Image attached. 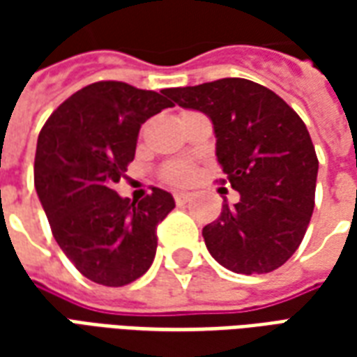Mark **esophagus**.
I'll use <instances>...</instances> for the list:
<instances>
[{
	"label": "esophagus",
	"mask_w": 357,
	"mask_h": 357,
	"mask_svg": "<svg viewBox=\"0 0 357 357\" xmlns=\"http://www.w3.org/2000/svg\"><path fill=\"white\" fill-rule=\"evenodd\" d=\"M174 199H176V204L183 206V204H185V202L191 199V195L183 193V191H181V193H174Z\"/></svg>",
	"instance_id": "obj_1"
}]
</instances>
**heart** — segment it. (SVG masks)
Instances as JSON below:
<instances>
[{
  "instance_id": "obj_1",
  "label": "heart",
  "mask_w": 357,
  "mask_h": 357,
  "mask_svg": "<svg viewBox=\"0 0 357 357\" xmlns=\"http://www.w3.org/2000/svg\"><path fill=\"white\" fill-rule=\"evenodd\" d=\"M195 176V166L191 162H172L162 172V179L170 185H183Z\"/></svg>"
}]
</instances>
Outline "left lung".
Listing matches in <instances>:
<instances>
[{"label": "left lung", "instance_id": "1", "mask_svg": "<svg viewBox=\"0 0 357 357\" xmlns=\"http://www.w3.org/2000/svg\"><path fill=\"white\" fill-rule=\"evenodd\" d=\"M183 109L212 120L216 156L241 195L202 229L212 258L235 273H268L291 258L314 212L317 156L302 118L245 78L164 89Z\"/></svg>", "mask_w": 357, "mask_h": 357}]
</instances>
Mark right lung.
Listing matches in <instances>:
<instances>
[{"mask_svg": "<svg viewBox=\"0 0 357 357\" xmlns=\"http://www.w3.org/2000/svg\"><path fill=\"white\" fill-rule=\"evenodd\" d=\"M168 107L164 91L95 82L70 95L38 135L36 193L61 250L93 283L124 287L155 260L156 225L174 197L153 187L132 202L112 185L135 156L141 124Z\"/></svg>", "mask_w": 357, "mask_h": 357, "instance_id": "right-lung-1", "label": "right lung"}]
</instances>
